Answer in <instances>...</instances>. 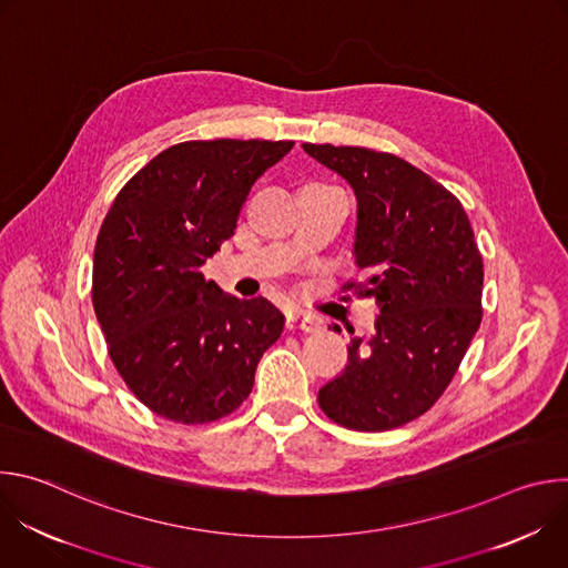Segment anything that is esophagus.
<instances>
[{
	"instance_id": "1",
	"label": "esophagus",
	"mask_w": 568,
	"mask_h": 568,
	"mask_svg": "<svg viewBox=\"0 0 568 568\" xmlns=\"http://www.w3.org/2000/svg\"><path fill=\"white\" fill-rule=\"evenodd\" d=\"M287 328L290 331H303V333H314L321 328V321L307 312H301V310H292L287 312Z\"/></svg>"
}]
</instances>
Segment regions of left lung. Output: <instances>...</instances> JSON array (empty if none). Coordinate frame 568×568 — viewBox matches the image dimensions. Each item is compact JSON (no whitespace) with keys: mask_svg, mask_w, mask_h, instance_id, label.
<instances>
[{"mask_svg":"<svg viewBox=\"0 0 568 568\" xmlns=\"http://www.w3.org/2000/svg\"><path fill=\"white\" fill-rule=\"evenodd\" d=\"M357 197L355 263L344 290L375 298L368 339L318 390V407L355 432H386L434 407L480 326L483 258L463 204L443 184L388 152L303 143ZM339 331V328H337Z\"/></svg>","mask_w":568,"mask_h":568,"instance_id":"8db88e82","label":"left lung"}]
</instances>
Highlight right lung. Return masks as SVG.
<instances>
[{"label": "right lung", "instance_id": "obj_1", "mask_svg": "<svg viewBox=\"0 0 568 568\" xmlns=\"http://www.w3.org/2000/svg\"><path fill=\"white\" fill-rule=\"evenodd\" d=\"M294 141H184L119 191L94 250L92 303L128 388L156 416L204 425L235 412L285 316L226 296L200 267L233 235L254 182Z\"/></svg>", "mask_w": 568, "mask_h": 568}]
</instances>
